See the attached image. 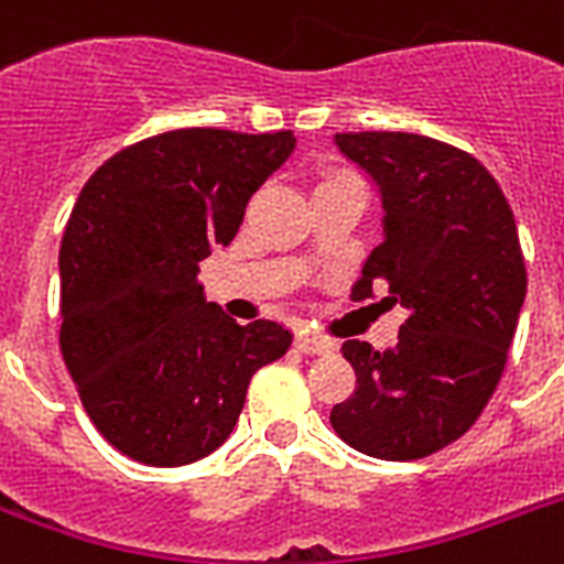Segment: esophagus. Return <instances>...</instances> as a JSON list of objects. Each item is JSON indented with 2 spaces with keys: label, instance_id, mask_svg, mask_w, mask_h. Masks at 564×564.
<instances>
[{
  "label": "esophagus",
  "instance_id": "34e87169",
  "mask_svg": "<svg viewBox=\"0 0 564 564\" xmlns=\"http://www.w3.org/2000/svg\"><path fill=\"white\" fill-rule=\"evenodd\" d=\"M295 349H299L301 355H328L334 346H330L328 339L311 337V334H299V337H295Z\"/></svg>",
  "mask_w": 564,
  "mask_h": 564
}]
</instances>
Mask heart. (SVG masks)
I'll return each instance as SVG.
<instances>
[{
  "mask_svg": "<svg viewBox=\"0 0 564 564\" xmlns=\"http://www.w3.org/2000/svg\"><path fill=\"white\" fill-rule=\"evenodd\" d=\"M343 183H360L358 174H351L349 167H325L319 174V188H330V186H343ZM316 188V192H319Z\"/></svg>",
  "mask_w": 564,
  "mask_h": 564,
  "instance_id": "b5f03b06",
  "label": "heart"
}]
</instances>
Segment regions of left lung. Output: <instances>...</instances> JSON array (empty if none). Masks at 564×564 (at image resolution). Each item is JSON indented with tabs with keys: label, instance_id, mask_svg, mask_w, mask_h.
<instances>
[{
	"label": "left lung",
	"instance_id": "left-lung-1",
	"mask_svg": "<svg viewBox=\"0 0 564 564\" xmlns=\"http://www.w3.org/2000/svg\"><path fill=\"white\" fill-rule=\"evenodd\" d=\"M337 148L381 188L384 242L351 299L384 283L408 307L393 349L346 339L355 393L330 425L358 453L414 462L470 429L500 384L527 263L511 206L488 167L414 132H339Z\"/></svg>",
	"mask_w": 564,
	"mask_h": 564
}]
</instances>
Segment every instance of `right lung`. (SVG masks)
<instances>
[{"instance_id":"obj_1","label":"right lung","mask_w":564,"mask_h":564,"mask_svg":"<svg viewBox=\"0 0 564 564\" xmlns=\"http://www.w3.org/2000/svg\"><path fill=\"white\" fill-rule=\"evenodd\" d=\"M295 148L290 129H171L85 183L64 227L62 358L91 423L150 467L204 458L234 432L253 372L290 349L278 322L206 304L197 263Z\"/></svg>"}]
</instances>
